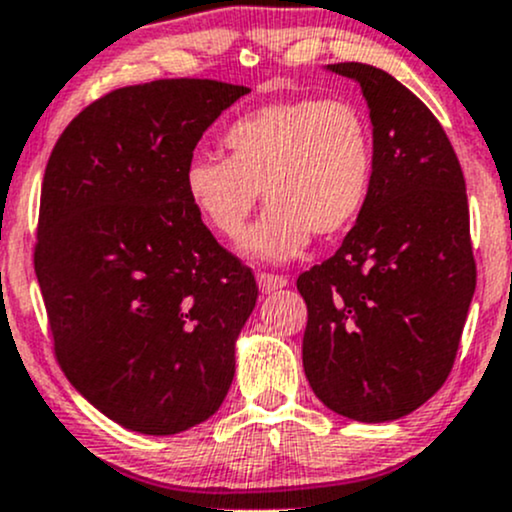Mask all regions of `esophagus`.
<instances>
[{
  "label": "esophagus",
  "instance_id": "34e87169",
  "mask_svg": "<svg viewBox=\"0 0 512 512\" xmlns=\"http://www.w3.org/2000/svg\"><path fill=\"white\" fill-rule=\"evenodd\" d=\"M257 284H260L262 294H272V291L284 289V286L289 284V282H286V277H282V274L260 272V274H257Z\"/></svg>",
  "mask_w": 512,
  "mask_h": 512
}]
</instances>
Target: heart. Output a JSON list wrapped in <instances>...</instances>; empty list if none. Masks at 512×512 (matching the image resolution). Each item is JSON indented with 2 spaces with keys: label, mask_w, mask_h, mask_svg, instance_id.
<instances>
[{
  "label": "heart",
  "mask_w": 512,
  "mask_h": 512,
  "mask_svg": "<svg viewBox=\"0 0 512 512\" xmlns=\"http://www.w3.org/2000/svg\"><path fill=\"white\" fill-rule=\"evenodd\" d=\"M223 143L230 157L189 162L187 194L213 233L238 240L262 192L269 211L245 243L260 260H294L313 233H347L372 194V126L352 101H274L230 123Z\"/></svg>",
  "instance_id": "heart-1"
}]
</instances>
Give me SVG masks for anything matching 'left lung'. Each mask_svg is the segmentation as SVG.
Listing matches in <instances>:
<instances>
[{"mask_svg": "<svg viewBox=\"0 0 512 512\" xmlns=\"http://www.w3.org/2000/svg\"><path fill=\"white\" fill-rule=\"evenodd\" d=\"M359 82L374 126V184L323 265L296 282L308 306L303 372L330 411L386 423L440 391L476 289L469 201L445 128L389 72L328 65Z\"/></svg>", "mask_w": 512, "mask_h": 512, "instance_id": "8db88e82", "label": "left lung"}]
</instances>
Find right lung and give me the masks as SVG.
Returning <instances> with one entry per match:
<instances>
[{
    "instance_id": "add662e5",
    "label": "right lung",
    "mask_w": 512,
    "mask_h": 512,
    "mask_svg": "<svg viewBox=\"0 0 512 512\" xmlns=\"http://www.w3.org/2000/svg\"><path fill=\"white\" fill-rule=\"evenodd\" d=\"M250 92L155 80L80 111L50 153L33 250L58 364L114 423L174 435L218 411L257 303L184 174L206 128Z\"/></svg>"
}]
</instances>
